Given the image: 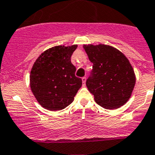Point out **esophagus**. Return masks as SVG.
Here are the masks:
<instances>
[{"label": "esophagus", "instance_id": "obj_1", "mask_svg": "<svg viewBox=\"0 0 155 155\" xmlns=\"http://www.w3.org/2000/svg\"><path fill=\"white\" fill-rule=\"evenodd\" d=\"M82 83H83V85H84V86H85V81H86V78H85V77H83L82 78Z\"/></svg>", "mask_w": 155, "mask_h": 155}]
</instances>
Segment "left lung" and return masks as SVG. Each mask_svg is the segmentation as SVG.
Instances as JSON below:
<instances>
[{"label":"left lung","mask_w":155,"mask_h":155,"mask_svg":"<svg viewBox=\"0 0 155 155\" xmlns=\"http://www.w3.org/2000/svg\"><path fill=\"white\" fill-rule=\"evenodd\" d=\"M93 62L86 81L95 101L106 109H116L129 100L135 85L132 66L122 52L108 45H84Z\"/></svg>","instance_id":"1"}]
</instances>
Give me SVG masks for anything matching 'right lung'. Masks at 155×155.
Wrapping results in <instances>:
<instances>
[{
  "label": "right lung",
  "instance_id": "add662e5",
  "mask_svg": "<svg viewBox=\"0 0 155 155\" xmlns=\"http://www.w3.org/2000/svg\"><path fill=\"white\" fill-rule=\"evenodd\" d=\"M77 45L56 46L42 53L33 65L30 86L37 101L51 111L62 110L72 103L82 80L75 76L70 58Z\"/></svg>",
  "mask_w": 155,
  "mask_h": 155
}]
</instances>
